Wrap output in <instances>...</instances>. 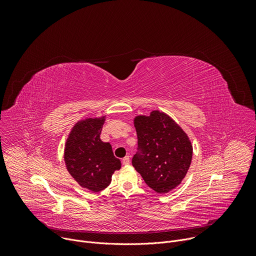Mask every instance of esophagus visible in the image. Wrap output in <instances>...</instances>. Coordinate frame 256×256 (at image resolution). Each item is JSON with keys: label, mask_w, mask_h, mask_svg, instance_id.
<instances>
[{"label": "esophagus", "mask_w": 256, "mask_h": 256, "mask_svg": "<svg viewBox=\"0 0 256 256\" xmlns=\"http://www.w3.org/2000/svg\"><path fill=\"white\" fill-rule=\"evenodd\" d=\"M130 162V157H128V156H126V157H124V158L122 159V164H124V165H128Z\"/></svg>", "instance_id": "obj_1"}]
</instances>
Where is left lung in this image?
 Masks as SVG:
<instances>
[{"label":"left lung","instance_id":"obj_1","mask_svg":"<svg viewBox=\"0 0 256 256\" xmlns=\"http://www.w3.org/2000/svg\"><path fill=\"white\" fill-rule=\"evenodd\" d=\"M138 151L132 163L146 184L158 194L180 184L190 169L192 146L182 128L167 114L154 110L134 118Z\"/></svg>","mask_w":256,"mask_h":256}]
</instances>
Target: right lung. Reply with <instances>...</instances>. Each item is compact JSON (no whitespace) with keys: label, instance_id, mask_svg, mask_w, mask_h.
Listing matches in <instances>:
<instances>
[{"label":"right lung","instance_id":"right-lung-1","mask_svg":"<svg viewBox=\"0 0 256 256\" xmlns=\"http://www.w3.org/2000/svg\"><path fill=\"white\" fill-rule=\"evenodd\" d=\"M102 118H87L72 128L64 149V162L68 173L78 184L93 192L106 188L120 160L116 158L112 144L100 140Z\"/></svg>","mask_w":256,"mask_h":256}]
</instances>
